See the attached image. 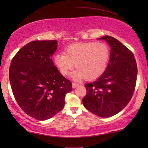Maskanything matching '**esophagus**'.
Wrapping results in <instances>:
<instances>
[{
  "label": "esophagus",
  "mask_w": 148,
  "mask_h": 148,
  "mask_svg": "<svg viewBox=\"0 0 148 148\" xmlns=\"http://www.w3.org/2000/svg\"><path fill=\"white\" fill-rule=\"evenodd\" d=\"M77 86H79V84H77V83H72V88L73 89H74V88H76V87H77Z\"/></svg>",
  "instance_id": "obj_1"
}]
</instances>
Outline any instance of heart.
Instances as JSON below:
<instances>
[{"label": "heart", "instance_id": "1", "mask_svg": "<svg viewBox=\"0 0 148 148\" xmlns=\"http://www.w3.org/2000/svg\"><path fill=\"white\" fill-rule=\"evenodd\" d=\"M110 56L108 46L104 42L76 43L69 46L64 53L54 56L55 64L63 76H66L74 66L75 78L91 81L97 79L107 68Z\"/></svg>", "mask_w": 148, "mask_h": 148}]
</instances>
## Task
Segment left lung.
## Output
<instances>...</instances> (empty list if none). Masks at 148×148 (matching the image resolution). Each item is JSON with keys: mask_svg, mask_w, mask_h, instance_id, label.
Masks as SVG:
<instances>
[{"mask_svg": "<svg viewBox=\"0 0 148 148\" xmlns=\"http://www.w3.org/2000/svg\"><path fill=\"white\" fill-rule=\"evenodd\" d=\"M111 47L109 63L102 76L85 84L87 94L82 102L92 114L101 117L113 116L131 101L136 87L137 64L131 50L117 39L104 36Z\"/></svg>", "mask_w": 148, "mask_h": 148, "instance_id": "obj_1", "label": "left lung"}]
</instances>
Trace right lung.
Listing matches in <instances>:
<instances>
[{"instance_id": "1", "label": "right lung", "mask_w": 148, "mask_h": 148, "mask_svg": "<svg viewBox=\"0 0 148 148\" xmlns=\"http://www.w3.org/2000/svg\"><path fill=\"white\" fill-rule=\"evenodd\" d=\"M57 41L29 42L15 55L9 70L12 92L28 116L40 121L51 118L63 108L72 82L54 66L51 57Z\"/></svg>"}]
</instances>
